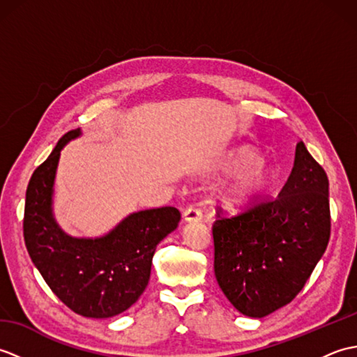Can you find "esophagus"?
Listing matches in <instances>:
<instances>
[{
	"label": "esophagus",
	"mask_w": 357,
	"mask_h": 357,
	"mask_svg": "<svg viewBox=\"0 0 357 357\" xmlns=\"http://www.w3.org/2000/svg\"><path fill=\"white\" fill-rule=\"evenodd\" d=\"M201 218H202L201 211L198 208H195V207H188L184 211V221L185 222H196V221H199Z\"/></svg>",
	"instance_id": "esophagus-1"
}]
</instances>
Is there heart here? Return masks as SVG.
Listing matches in <instances>:
<instances>
[{"mask_svg": "<svg viewBox=\"0 0 357 357\" xmlns=\"http://www.w3.org/2000/svg\"><path fill=\"white\" fill-rule=\"evenodd\" d=\"M218 170L233 174L219 190L222 201L229 206H239L257 198L273 178L271 169L261 155L244 146L225 151L219 159Z\"/></svg>", "mask_w": 357, "mask_h": 357, "instance_id": "1", "label": "heart"}]
</instances>
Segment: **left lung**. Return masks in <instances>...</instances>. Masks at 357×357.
Wrapping results in <instances>:
<instances>
[{"mask_svg": "<svg viewBox=\"0 0 357 357\" xmlns=\"http://www.w3.org/2000/svg\"><path fill=\"white\" fill-rule=\"evenodd\" d=\"M330 239L328 178L298 142L278 198L213 224L215 276L239 313L268 316L298 296Z\"/></svg>", "mask_w": 357, "mask_h": 357, "instance_id": "8db88e82", "label": "left lung"}]
</instances>
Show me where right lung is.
I'll list each match as a JSON object with an SVG mask.
<instances>
[{"instance_id": "add662e5", "label": "right lung", "mask_w": 357, "mask_h": 357, "mask_svg": "<svg viewBox=\"0 0 357 357\" xmlns=\"http://www.w3.org/2000/svg\"><path fill=\"white\" fill-rule=\"evenodd\" d=\"M81 136L67 132L29 181L24 242L45 284L72 312L104 319L130 308L146 290L156 245L176 230L174 207L141 210L98 238H75L53 216V184L61 150Z\"/></svg>"}]
</instances>
